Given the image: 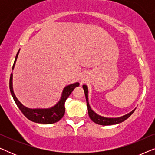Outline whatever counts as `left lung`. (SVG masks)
Listing matches in <instances>:
<instances>
[{"mask_svg":"<svg viewBox=\"0 0 155 155\" xmlns=\"http://www.w3.org/2000/svg\"><path fill=\"white\" fill-rule=\"evenodd\" d=\"M82 87H83V90L84 91V94H85V97H86L89 116H90V119L92 120L93 122H94L95 124L101 125V126H111V125L120 124V123L124 121L125 120H126L127 118L130 117L131 114H132L135 110V109H133L132 111L130 112V113L127 114L126 115L123 116H120V117H117V118H107V117H104V116H101L100 115H98V114L95 113V112L93 111L92 108L90 107V104H89L87 86L86 84H83V85H82Z\"/></svg>","mask_w":155,"mask_h":155,"instance_id":"left-lung-1","label":"left lung"}]
</instances>
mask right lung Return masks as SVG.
I'll use <instances>...</instances> for the list:
<instances>
[{
    "label": "right lung",
    "mask_w": 155,
    "mask_h": 155,
    "mask_svg": "<svg viewBox=\"0 0 155 155\" xmlns=\"http://www.w3.org/2000/svg\"><path fill=\"white\" fill-rule=\"evenodd\" d=\"M19 52H20V50L18 51V54H17L15 56L13 66H12V70L14 69ZM79 85V82H75V83L71 84L65 87L64 89L63 90L60 100L54 107L47 108V109H40V108L31 109V108L25 107L17 98L14 93L13 87H12V73H11L10 78V92H11L12 98H13L15 102L18 106V107L29 120L33 122L38 123V124H54V123L58 122V120H60L63 118L65 114V100L70 96V94H71V92H73L74 89Z\"/></svg>",
    "instance_id": "right-lung-1"
}]
</instances>
